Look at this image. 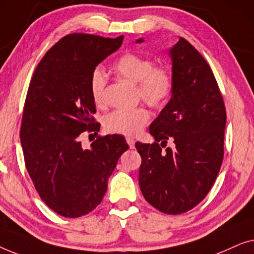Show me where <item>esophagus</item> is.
Here are the masks:
<instances>
[{
    "instance_id": "1",
    "label": "esophagus",
    "mask_w": 254,
    "mask_h": 254,
    "mask_svg": "<svg viewBox=\"0 0 254 254\" xmlns=\"http://www.w3.org/2000/svg\"><path fill=\"white\" fill-rule=\"evenodd\" d=\"M126 140H127V142L128 147H130V148H133V147H134V139H133V138L127 137Z\"/></svg>"
}]
</instances>
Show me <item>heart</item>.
<instances>
[{
    "label": "heart",
    "instance_id": "obj_1",
    "mask_svg": "<svg viewBox=\"0 0 254 254\" xmlns=\"http://www.w3.org/2000/svg\"><path fill=\"white\" fill-rule=\"evenodd\" d=\"M114 71L121 77L137 84V94L154 108H162L169 101L174 90V78L166 66H155L149 57L127 54L114 64ZM107 74L101 67L91 73L90 90L96 105L105 102ZM149 113L145 107L116 109L103 120L106 130L113 133L134 135L148 122Z\"/></svg>",
    "mask_w": 254,
    "mask_h": 254
}]
</instances>
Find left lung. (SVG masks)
<instances>
[{
	"mask_svg": "<svg viewBox=\"0 0 254 254\" xmlns=\"http://www.w3.org/2000/svg\"><path fill=\"white\" fill-rule=\"evenodd\" d=\"M169 55L171 99L149 127L155 141L135 142V148L141 156L139 185L144 198L160 212L176 215L197 206L216 180L227 114L213 71L197 49L180 38ZM168 140L174 147L162 151Z\"/></svg>",
	"mask_w": 254,
	"mask_h": 254,
	"instance_id": "8db88e82",
	"label": "left lung"
}]
</instances>
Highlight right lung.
Wrapping results in <instances>:
<instances>
[{
    "label": "right lung",
    "instance_id": "1",
    "mask_svg": "<svg viewBox=\"0 0 254 254\" xmlns=\"http://www.w3.org/2000/svg\"><path fill=\"white\" fill-rule=\"evenodd\" d=\"M123 38L67 34L42 57L28 86L20 127L25 166L40 198L62 216L86 215L102 201L128 148L120 134L99 137L88 149L80 141L83 132L100 130L91 73Z\"/></svg>",
    "mask_w": 254,
    "mask_h": 254
}]
</instances>
